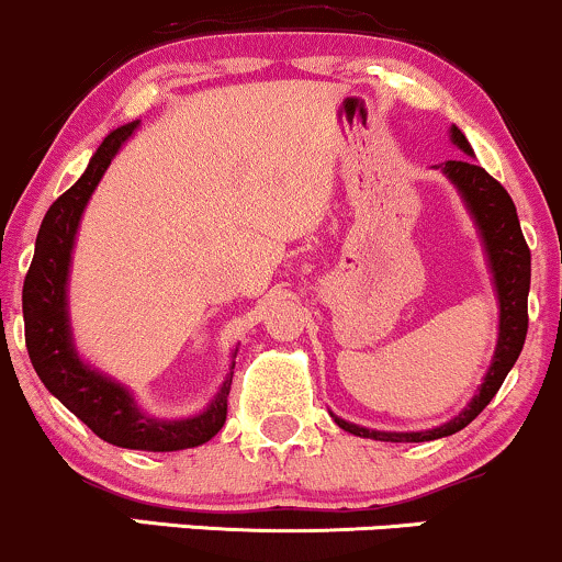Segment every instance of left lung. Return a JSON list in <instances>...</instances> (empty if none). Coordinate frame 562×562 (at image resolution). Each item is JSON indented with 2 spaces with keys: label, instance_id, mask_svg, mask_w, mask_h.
I'll return each mask as SVG.
<instances>
[{
  "label": "left lung",
  "instance_id": "obj_1",
  "mask_svg": "<svg viewBox=\"0 0 562 562\" xmlns=\"http://www.w3.org/2000/svg\"><path fill=\"white\" fill-rule=\"evenodd\" d=\"M451 139L460 150L473 156L465 134L460 128H451ZM443 173L457 184V190L465 198L470 214L479 224L483 243H486L488 261H492L496 299H499V340H496L494 362L488 367L483 385L475 393L473 402L468 404L465 412L449 420L447 425L434 430H420V434H385V430H370L351 425L340 417L335 423L353 436L375 438V441H434L462 430L475 417L486 409L494 393L502 389L507 372L518 362L520 351H524L526 333H528V288H531V250H528L524 232H520L518 211H515L513 198L488 171L475 166L473 160H447L441 166Z\"/></svg>",
  "mask_w": 562,
  "mask_h": 562
}]
</instances>
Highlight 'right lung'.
Listing matches in <instances>:
<instances>
[{
    "instance_id": "right-lung-1",
    "label": "right lung",
    "mask_w": 562,
    "mask_h": 562,
    "mask_svg": "<svg viewBox=\"0 0 562 562\" xmlns=\"http://www.w3.org/2000/svg\"><path fill=\"white\" fill-rule=\"evenodd\" d=\"M134 128L137 124H126L108 134L79 182L63 192L44 214L42 229L36 235L34 261H31L23 282L25 348H29L31 364L42 383L47 385V391L60 398L102 441L124 449L179 451L200 447L222 430L227 420L232 372L203 415L190 417V420L160 423L142 415L124 385L89 370L74 351L68 330L66 285L79 218L97 182L111 166L119 147L132 137Z\"/></svg>"
}]
</instances>
